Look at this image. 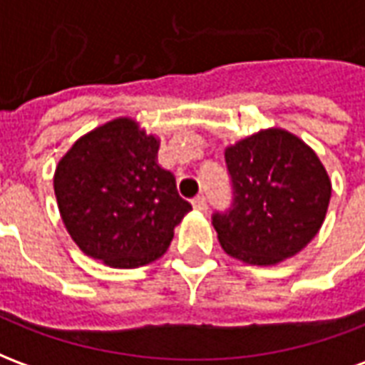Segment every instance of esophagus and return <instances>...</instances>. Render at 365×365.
I'll use <instances>...</instances> for the list:
<instances>
[{
  "label": "esophagus",
  "instance_id": "esophagus-1",
  "mask_svg": "<svg viewBox=\"0 0 365 365\" xmlns=\"http://www.w3.org/2000/svg\"><path fill=\"white\" fill-rule=\"evenodd\" d=\"M193 209H195V211H201V213H203V211H207L205 195H197V197L193 199Z\"/></svg>",
  "mask_w": 365,
  "mask_h": 365
}]
</instances>
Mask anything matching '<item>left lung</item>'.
<instances>
[{
    "instance_id": "obj_1",
    "label": "left lung",
    "mask_w": 365,
    "mask_h": 365,
    "mask_svg": "<svg viewBox=\"0 0 365 365\" xmlns=\"http://www.w3.org/2000/svg\"><path fill=\"white\" fill-rule=\"evenodd\" d=\"M232 203L213 213L222 250L254 266L301 252L321 229L330 180L319 156L283 128H266L225 150Z\"/></svg>"
}]
</instances>
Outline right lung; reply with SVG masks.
<instances>
[{
    "instance_id": "right-lung-1",
    "label": "right lung",
    "mask_w": 365,
    "mask_h": 365,
    "mask_svg": "<svg viewBox=\"0 0 365 365\" xmlns=\"http://www.w3.org/2000/svg\"><path fill=\"white\" fill-rule=\"evenodd\" d=\"M158 138L120 117L76 140L54 172L62 221L83 254L111 268L158 260L191 205L158 166Z\"/></svg>"
}]
</instances>
